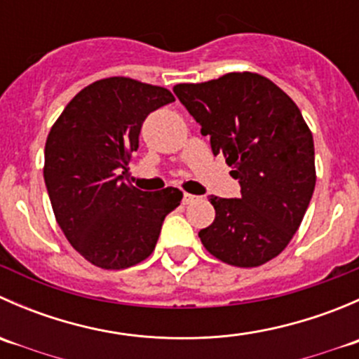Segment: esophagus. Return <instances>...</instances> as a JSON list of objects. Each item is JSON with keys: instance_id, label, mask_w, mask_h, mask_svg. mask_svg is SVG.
<instances>
[{"instance_id": "1", "label": "esophagus", "mask_w": 359, "mask_h": 359, "mask_svg": "<svg viewBox=\"0 0 359 359\" xmlns=\"http://www.w3.org/2000/svg\"><path fill=\"white\" fill-rule=\"evenodd\" d=\"M198 200V196H194V194H189V193H184V198H182V201H184V205H191V203H194Z\"/></svg>"}]
</instances>
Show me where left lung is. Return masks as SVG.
Here are the masks:
<instances>
[{"instance_id": "8db88e82", "label": "left lung", "mask_w": 359, "mask_h": 359, "mask_svg": "<svg viewBox=\"0 0 359 359\" xmlns=\"http://www.w3.org/2000/svg\"><path fill=\"white\" fill-rule=\"evenodd\" d=\"M173 92L241 186L240 198L210 196L215 220L200 231L203 247L231 266H262L287 248L313 198L314 142L302 112L255 72L184 83Z\"/></svg>"}]
</instances>
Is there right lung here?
I'll list each match as a JSON object with an SVG mask.
<instances>
[{"instance_id": "add662e5", "label": "right lung", "mask_w": 359, "mask_h": 359, "mask_svg": "<svg viewBox=\"0 0 359 359\" xmlns=\"http://www.w3.org/2000/svg\"><path fill=\"white\" fill-rule=\"evenodd\" d=\"M173 100L161 86L119 76L99 79L50 130L43 170L50 203L69 243L93 266L125 269L147 259L165 217L182 201L175 187L147 193L118 175L139 149L147 116Z\"/></svg>"}]
</instances>
